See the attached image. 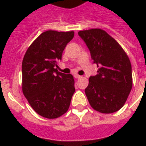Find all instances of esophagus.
I'll return each mask as SVG.
<instances>
[{
  "label": "esophagus",
  "instance_id": "esophagus-1",
  "mask_svg": "<svg viewBox=\"0 0 146 146\" xmlns=\"http://www.w3.org/2000/svg\"><path fill=\"white\" fill-rule=\"evenodd\" d=\"M73 76H74V77H75L76 79H79V78H80V77H81V76H80V75L76 74H76H74Z\"/></svg>",
  "mask_w": 146,
  "mask_h": 146
}]
</instances>
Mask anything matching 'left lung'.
<instances>
[{
	"label": "left lung",
	"mask_w": 146,
	"mask_h": 146,
	"mask_svg": "<svg viewBox=\"0 0 146 146\" xmlns=\"http://www.w3.org/2000/svg\"><path fill=\"white\" fill-rule=\"evenodd\" d=\"M79 36L98 68L84 90L93 109L102 113L116 112L125 104L132 88L131 64L116 40L101 29L82 30Z\"/></svg>",
	"instance_id": "left-lung-1"
}]
</instances>
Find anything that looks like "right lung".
I'll return each instance as SVG.
<instances>
[{
    "label": "right lung",
    "mask_w": 146,
    "mask_h": 146,
    "mask_svg": "<svg viewBox=\"0 0 146 146\" xmlns=\"http://www.w3.org/2000/svg\"><path fill=\"white\" fill-rule=\"evenodd\" d=\"M74 32L48 30L42 33L27 49L22 63V89L33 110L48 119L58 118L67 112L75 92L71 74L60 73L57 61Z\"/></svg>",
    "instance_id": "add662e5"
}]
</instances>
